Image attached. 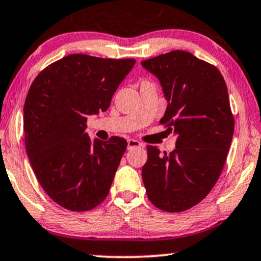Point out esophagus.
Listing matches in <instances>:
<instances>
[{
  "instance_id": "1",
  "label": "esophagus",
  "mask_w": 261,
  "mask_h": 261,
  "mask_svg": "<svg viewBox=\"0 0 261 261\" xmlns=\"http://www.w3.org/2000/svg\"><path fill=\"white\" fill-rule=\"evenodd\" d=\"M135 147H141V143L137 140H127V149H133Z\"/></svg>"
}]
</instances>
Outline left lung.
Listing matches in <instances>:
<instances>
[{"mask_svg":"<svg viewBox=\"0 0 261 261\" xmlns=\"http://www.w3.org/2000/svg\"><path fill=\"white\" fill-rule=\"evenodd\" d=\"M161 81L168 107L161 124L177 135L176 148L164 155L147 146L142 180L153 205L180 213L208 196L220 177L233 136L226 83L219 69L186 51L141 62Z\"/></svg>","mask_w":261,"mask_h":261,"instance_id":"1","label":"left lung"}]
</instances>
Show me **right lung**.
<instances>
[{
  "instance_id": "right-lung-1",
  "label": "right lung",
  "mask_w": 261,
  "mask_h": 261,
  "mask_svg": "<svg viewBox=\"0 0 261 261\" xmlns=\"http://www.w3.org/2000/svg\"><path fill=\"white\" fill-rule=\"evenodd\" d=\"M136 61L69 55L43 69L24 105L25 147L41 187L71 212L99 205L111 190L127 142L92 141L87 117L106 112Z\"/></svg>"
}]
</instances>
